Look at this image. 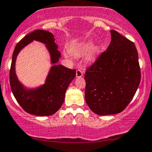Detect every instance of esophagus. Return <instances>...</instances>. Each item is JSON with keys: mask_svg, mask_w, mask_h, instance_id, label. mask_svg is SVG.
<instances>
[{"mask_svg": "<svg viewBox=\"0 0 152 152\" xmlns=\"http://www.w3.org/2000/svg\"><path fill=\"white\" fill-rule=\"evenodd\" d=\"M76 77L77 78H80L82 77L83 75V72L80 69H78L77 71H76Z\"/></svg>", "mask_w": 152, "mask_h": 152, "instance_id": "1", "label": "esophagus"}]
</instances>
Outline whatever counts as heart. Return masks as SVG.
<instances>
[{
  "label": "heart",
  "instance_id": "1",
  "mask_svg": "<svg viewBox=\"0 0 152 152\" xmlns=\"http://www.w3.org/2000/svg\"><path fill=\"white\" fill-rule=\"evenodd\" d=\"M93 45V42L92 41H88L86 43H84L81 44V45H78L77 48H74L72 52L75 54H77V55H79V54H83L87 52L88 50H89L90 49V52L88 53V58L90 59H93V57H95V56L97 54H98L99 52L101 51V47L98 45H95L92 46Z\"/></svg>",
  "mask_w": 152,
  "mask_h": 152
}]
</instances>
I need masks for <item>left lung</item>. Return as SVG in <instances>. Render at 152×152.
<instances>
[{
    "label": "left lung",
    "instance_id": "obj_1",
    "mask_svg": "<svg viewBox=\"0 0 152 152\" xmlns=\"http://www.w3.org/2000/svg\"><path fill=\"white\" fill-rule=\"evenodd\" d=\"M107 50L86 69L85 99L96 114H116L133 98L141 80L135 44L116 31H111Z\"/></svg>",
    "mask_w": 152,
    "mask_h": 152
}]
</instances>
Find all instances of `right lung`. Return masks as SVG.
Instances as JSON below:
<instances>
[{"label": "right lung", "mask_w": 152, "mask_h": 152, "mask_svg": "<svg viewBox=\"0 0 152 152\" xmlns=\"http://www.w3.org/2000/svg\"><path fill=\"white\" fill-rule=\"evenodd\" d=\"M50 32L36 30L27 34L17 43L12 54L10 70V84L17 102L28 114L35 116H50L56 113L64 101L65 93L70 83L76 76V69H70L61 64H56L61 54ZM33 40L46 44L54 65L43 86L35 89H26L18 81L15 73V61L23 47Z\"/></svg>", "instance_id": "right-lung-1"}]
</instances>
